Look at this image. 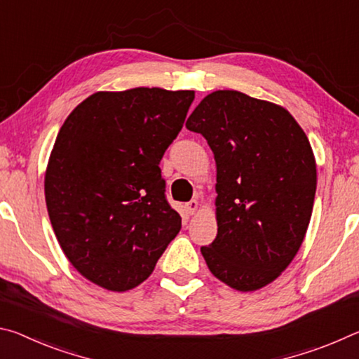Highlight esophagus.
I'll list each match as a JSON object with an SVG mask.
<instances>
[{
  "instance_id": "esophagus-1",
  "label": "esophagus",
  "mask_w": 359,
  "mask_h": 359,
  "mask_svg": "<svg viewBox=\"0 0 359 359\" xmlns=\"http://www.w3.org/2000/svg\"><path fill=\"white\" fill-rule=\"evenodd\" d=\"M198 208H199V203L196 201V199H191L190 203H187V210H188V214H194V212L198 210Z\"/></svg>"
}]
</instances>
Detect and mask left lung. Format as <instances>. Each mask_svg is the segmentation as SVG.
<instances>
[{"label": "left lung", "mask_w": 359, "mask_h": 359, "mask_svg": "<svg viewBox=\"0 0 359 359\" xmlns=\"http://www.w3.org/2000/svg\"><path fill=\"white\" fill-rule=\"evenodd\" d=\"M185 126L205 137L217 165V238L201 253L238 291L266 287L306 238L317 190L311 142L287 109L236 90L199 102Z\"/></svg>", "instance_id": "8db88e82"}]
</instances>
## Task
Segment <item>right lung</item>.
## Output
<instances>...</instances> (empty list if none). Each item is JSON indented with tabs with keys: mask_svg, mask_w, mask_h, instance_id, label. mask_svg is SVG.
<instances>
[{
	"mask_svg": "<svg viewBox=\"0 0 359 359\" xmlns=\"http://www.w3.org/2000/svg\"><path fill=\"white\" fill-rule=\"evenodd\" d=\"M193 100L191 90L156 87L96 92L60 128L46 169L47 212L66 258L101 288L141 285L179 234L158 165Z\"/></svg>",
	"mask_w": 359,
	"mask_h": 359,
	"instance_id": "obj_1",
	"label": "right lung"
}]
</instances>
